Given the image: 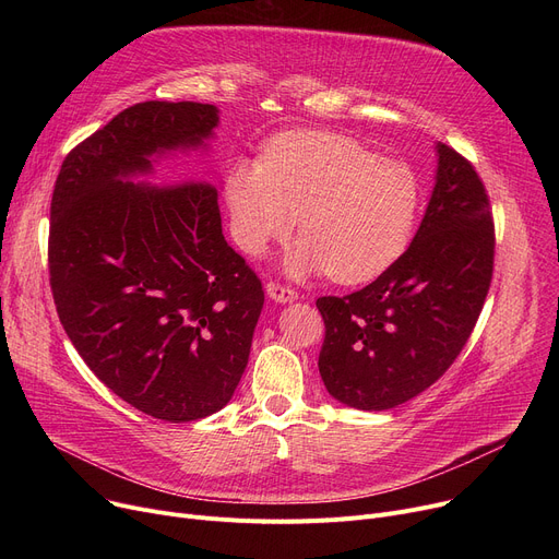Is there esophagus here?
Listing matches in <instances>:
<instances>
[{"label":"esophagus","instance_id":"esophagus-1","mask_svg":"<svg viewBox=\"0 0 559 559\" xmlns=\"http://www.w3.org/2000/svg\"><path fill=\"white\" fill-rule=\"evenodd\" d=\"M267 295H270L274 301H278V304H289V301L299 299L295 287L276 283V281H270V283H267Z\"/></svg>","mask_w":559,"mask_h":559}]
</instances>
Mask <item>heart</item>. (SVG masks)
<instances>
[{
	"mask_svg": "<svg viewBox=\"0 0 559 559\" xmlns=\"http://www.w3.org/2000/svg\"><path fill=\"white\" fill-rule=\"evenodd\" d=\"M233 240L262 255L299 224L297 272L344 285L367 283L405 253L421 211V186L403 163L354 138L299 131L276 138L264 160L235 163L226 181Z\"/></svg>",
	"mask_w": 559,
	"mask_h": 559,
	"instance_id": "heart-1",
	"label": "heart"
}]
</instances>
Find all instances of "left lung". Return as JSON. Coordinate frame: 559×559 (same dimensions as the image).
<instances>
[{
    "mask_svg": "<svg viewBox=\"0 0 559 559\" xmlns=\"http://www.w3.org/2000/svg\"><path fill=\"white\" fill-rule=\"evenodd\" d=\"M437 181L413 245L367 287L319 297V373L331 396L390 409L447 373L485 306L493 274V217L476 167L437 144Z\"/></svg>",
    "mask_w": 559,
    "mask_h": 559,
    "instance_id": "obj_1",
    "label": "left lung"
}]
</instances>
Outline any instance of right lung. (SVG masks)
Here are the masks:
<instances>
[{
  "mask_svg": "<svg viewBox=\"0 0 559 559\" xmlns=\"http://www.w3.org/2000/svg\"><path fill=\"white\" fill-rule=\"evenodd\" d=\"M219 110L142 102L79 142L51 194L49 285L58 319L102 383L154 419L222 409L238 388L264 304L224 240L217 190L124 181L152 156L199 146Z\"/></svg>",
  "mask_w": 559,
  "mask_h": 559,
  "instance_id": "1",
  "label": "right lung"
}]
</instances>
